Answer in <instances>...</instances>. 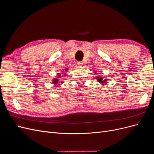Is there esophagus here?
I'll list each match as a JSON object with an SVG mask.
<instances>
[{
    "label": "esophagus",
    "mask_w": 154,
    "mask_h": 154,
    "mask_svg": "<svg viewBox=\"0 0 154 154\" xmlns=\"http://www.w3.org/2000/svg\"><path fill=\"white\" fill-rule=\"evenodd\" d=\"M77 64H78V66H83V62H80V61H78V62H77Z\"/></svg>",
    "instance_id": "34e87169"
}]
</instances>
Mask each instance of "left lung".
Returning <instances> with one entry per match:
<instances>
[{
  "mask_svg": "<svg viewBox=\"0 0 154 154\" xmlns=\"http://www.w3.org/2000/svg\"><path fill=\"white\" fill-rule=\"evenodd\" d=\"M96 79H97V82H100V83H102V84H103V83H105L107 81L106 79H105V80H103V78H102V77H100V76H96Z\"/></svg>",
  "mask_w": 154,
  "mask_h": 154,
  "instance_id": "left-lung-1",
  "label": "left lung"
}]
</instances>
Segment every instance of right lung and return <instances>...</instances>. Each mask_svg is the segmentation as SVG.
<instances>
[{"mask_svg": "<svg viewBox=\"0 0 154 154\" xmlns=\"http://www.w3.org/2000/svg\"><path fill=\"white\" fill-rule=\"evenodd\" d=\"M65 71H67V69H65ZM65 75H66V74H65ZM58 78H54L53 80V84H54V85H57V83H58V78H60V76H61V75H60V73H58ZM63 83L62 81H61V83H60V84H61V83Z\"/></svg>", "mask_w": 154, "mask_h": 154, "instance_id": "right-lung-1", "label": "right lung"}]
</instances>
